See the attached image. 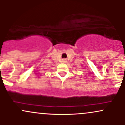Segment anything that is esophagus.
Listing matches in <instances>:
<instances>
[{"instance_id": "esophagus-1", "label": "esophagus", "mask_w": 125, "mask_h": 125, "mask_svg": "<svg viewBox=\"0 0 125 125\" xmlns=\"http://www.w3.org/2000/svg\"><path fill=\"white\" fill-rule=\"evenodd\" d=\"M62 62L63 63H66L67 62V60L66 59H62Z\"/></svg>"}]
</instances>
